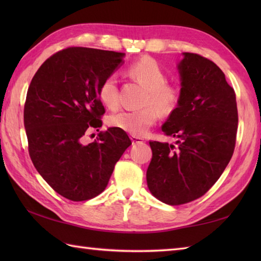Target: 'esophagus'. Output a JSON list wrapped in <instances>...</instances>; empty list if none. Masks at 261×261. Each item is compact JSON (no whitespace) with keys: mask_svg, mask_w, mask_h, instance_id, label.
Returning <instances> with one entry per match:
<instances>
[{"mask_svg":"<svg viewBox=\"0 0 261 261\" xmlns=\"http://www.w3.org/2000/svg\"><path fill=\"white\" fill-rule=\"evenodd\" d=\"M131 140L134 145H140V143L145 142V140H143L141 137H137V136H131Z\"/></svg>","mask_w":261,"mask_h":261,"instance_id":"esophagus-1","label":"esophagus"}]
</instances>
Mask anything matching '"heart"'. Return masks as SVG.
Here are the masks:
<instances>
[{"label":"heart","instance_id":"heart-1","mask_svg":"<svg viewBox=\"0 0 261 261\" xmlns=\"http://www.w3.org/2000/svg\"><path fill=\"white\" fill-rule=\"evenodd\" d=\"M132 80L147 88L140 110H122L111 114L108 123L119 127L132 136H143L158 121L159 112L169 115L178 107L181 93L178 87L167 83V74L156 59L142 57L132 63L126 69ZM98 98L105 107L115 109L119 105L118 79L108 75L98 86Z\"/></svg>","mask_w":261,"mask_h":261}]
</instances>
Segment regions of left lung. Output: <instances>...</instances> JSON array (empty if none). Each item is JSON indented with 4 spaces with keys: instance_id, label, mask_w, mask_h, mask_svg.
I'll use <instances>...</instances> for the list:
<instances>
[{
    "instance_id": "left-lung-1",
    "label": "left lung",
    "mask_w": 261,
    "mask_h": 261,
    "mask_svg": "<svg viewBox=\"0 0 261 261\" xmlns=\"http://www.w3.org/2000/svg\"><path fill=\"white\" fill-rule=\"evenodd\" d=\"M178 69L180 102L162 126L176 145L149 141L147 169L149 191L169 205L195 201L215 184L233 154L238 130L236 93L223 71L193 53H184Z\"/></svg>"
}]
</instances>
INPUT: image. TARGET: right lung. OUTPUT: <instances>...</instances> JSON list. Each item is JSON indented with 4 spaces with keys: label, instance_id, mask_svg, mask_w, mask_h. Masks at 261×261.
Masks as SVG:
<instances>
[{
    "label": "right lung",
    "instance_id": "1",
    "mask_svg": "<svg viewBox=\"0 0 261 261\" xmlns=\"http://www.w3.org/2000/svg\"><path fill=\"white\" fill-rule=\"evenodd\" d=\"M123 57V53L68 47L39 67L28 88L23 121L30 158L53 190L70 201L101 194L131 145L119 127L84 142L88 132L102 126L105 109L98 86Z\"/></svg>",
    "mask_w": 261,
    "mask_h": 261
}]
</instances>
